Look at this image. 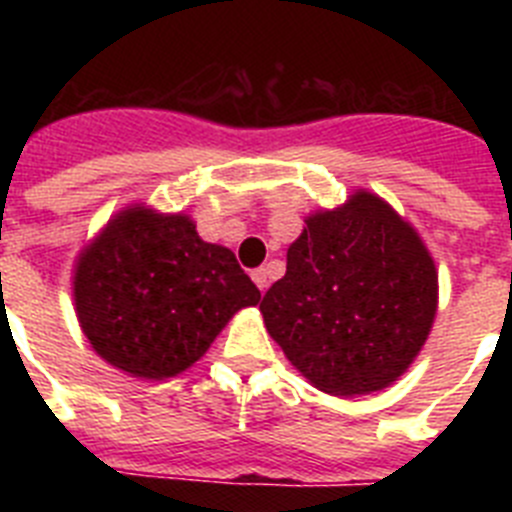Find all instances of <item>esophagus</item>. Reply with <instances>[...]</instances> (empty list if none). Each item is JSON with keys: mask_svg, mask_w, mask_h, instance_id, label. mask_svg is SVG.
<instances>
[{"mask_svg": "<svg viewBox=\"0 0 512 512\" xmlns=\"http://www.w3.org/2000/svg\"><path fill=\"white\" fill-rule=\"evenodd\" d=\"M251 279L256 282V287L261 289V292H266V287H269V271L266 269H253Z\"/></svg>", "mask_w": 512, "mask_h": 512, "instance_id": "34e87169", "label": "esophagus"}]
</instances>
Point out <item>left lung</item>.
I'll return each instance as SVG.
<instances>
[{"mask_svg": "<svg viewBox=\"0 0 512 512\" xmlns=\"http://www.w3.org/2000/svg\"><path fill=\"white\" fill-rule=\"evenodd\" d=\"M269 336L320 392L361 397L408 372L438 310V271L418 230L379 194L305 217L287 274L261 300Z\"/></svg>", "mask_w": 512, "mask_h": 512, "instance_id": "obj_1", "label": "left lung"}]
</instances>
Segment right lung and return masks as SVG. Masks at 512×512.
<instances>
[{
  "mask_svg": "<svg viewBox=\"0 0 512 512\" xmlns=\"http://www.w3.org/2000/svg\"><path fill=\"white\" fill-rule=\"evenodd\" d=\"M74 307L99 359L135 379L176 377L261 292L235 253L202 241L184 212L128 205L81 248Z\"/></svg>",
  "mask_w": 512,
  "mask_h": 512,
  "instance_id": "obj_1",
  "label": "right lung"
}]
</instances>
